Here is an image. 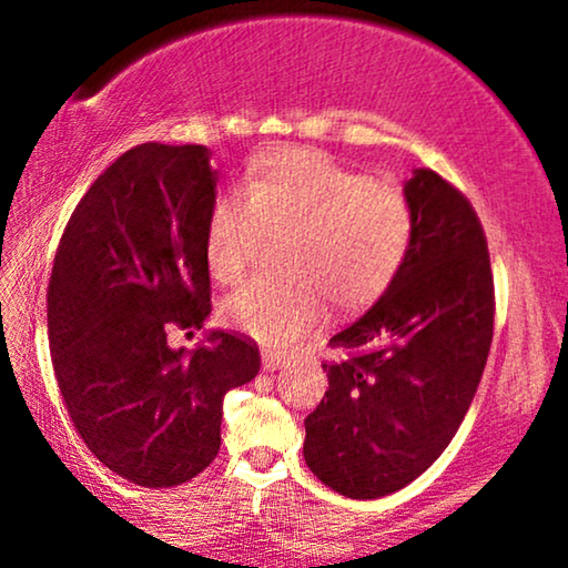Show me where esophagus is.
Returning a JSON list of instances; mask_svg holds the SVG:
<instances>
[{"label":"esophagus","mask_w":568,"mask_h":568,"mask_svg":"<svg viewBox=\"0 0 568 568\" xmlns=\"http://www.w3.org/2000/svg\"><path fill=\"white\" fill-rule=\"evenodd\" d=\"M278 367H284V362L278 359V356H271V354H263V369H268V372H274V369H278Z\"/></svg>","instance_id":"34e87169"}]
</instances>
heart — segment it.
I'll return each instance as SVG.
<instances>
[{
  "label": "heart",
  "instance_id": "b5f03b06",
  "mask_svg": "<svg viewBox=\"0 0 568 568\" xmlns=\"http://www.w3.org/2000/svg\"><path fill=\"white\" fill-rule=\"evenodd\" d=\"M414 216L406 196L313 150L261 160L243 191L216 201L204 258L214 282L237 284L263 235L284 237L282 282H251L224 300L222 317L263 346L290 348L323 317L377 300L398 274Z\"/></svg>",
  "mask_w": 568,
  "mask_h": 568
}]
</instances>
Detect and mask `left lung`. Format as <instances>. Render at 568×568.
<instances>
[{
	"label": "left lung",
	"instance_id": "left-lung-1",
	"mask_svg": "<svg viewBox=\"0 0 568 568\" xmlns=\"http://www.w3.org/2000/svg\"><path fill=\"white\" fill-rule=\"evenodd\" d=\"M410 245L383 297L331 338L328 390L305 418L307 468L348 499L422 476L460 429L494 338V276L470 201L434 170L403 185Z\"/></svg>",
	"mask_w": 568,
	"mask_h": 568
}]
</instances>
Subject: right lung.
<instances>
[{"instance_id":"add662e5","label":"right lung","mask_w":568,"mask_h":568,"mask_svg":"<svg viewBox=\"0 0 568 568\" xmlns=\"http://www.w3.org/2000/svg\"><path fill=\"white\" fill-rule=\"evenodd\" d=\"M216 170L201 144L123 152L69 216L49 282L53 375L77 434L115 476L146 488L199 476L220 453L222 400L261 369L255 341L212 331L204 258Z\"/></svg>"}]
</instances>
